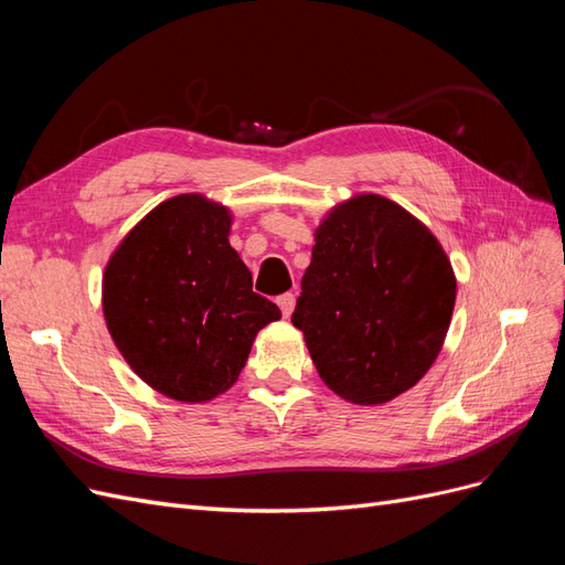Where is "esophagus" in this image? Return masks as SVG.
<instances>
[{"label": "esophagus", "mask_w": 565, "mask_h": 565, "mask_svg": "<svg viewBox=\"0 0 565 565\" xmlns=\"http://www.w3.org/2000/svg\"><path fill=\"white\" fill-rule=\"evenodd\" d=\"M278 306H280L282 316H285V318H289V316H292V311H295V306H297V297H295L292 292L280 295V297H278Z\"/></svg>", "instance_id": "esophagus-1"}]
</instances>
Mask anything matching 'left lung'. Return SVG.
Masks as SVG:
<instances>
[{
    "label": "left lung",
    "mask_w": 565,
    "mask_h": 565,
    "mask_svg": "<svg viewBox=\"0 0 565 565\" xmlns=\"http://www.w3.org/2000/svg\"><path fill=\"white\" fill-rule=\"evenodd\" d=\"M455 295V270L436 235L401 204L363 193L316 228L292 324L337 396L382 405L434 365Z\"/></svg>",
    "instance_id": "8db88e82"
}]
</instances>
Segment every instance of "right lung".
Here are the masks:
<instances>
[{
  "mask_svg": "<svg viewBox=\"0 0 565 565\" xmlns=\"http://www.w3.org/2000/svg\"><path fill=\"white\" fill-rule=\"evenodd\" d=\"M233 216L200 193L160 202L113 252L104 316L119 353L162 396L204 403L228 391L254 337L280 309L252 292L231 247Z\"/></svg>",
  "mask_w": 565,
  "mask_h": 565,
  "instance_id": "1",
  "label": "right lung"
}]
</instances>
